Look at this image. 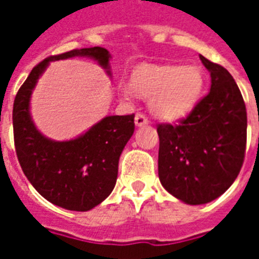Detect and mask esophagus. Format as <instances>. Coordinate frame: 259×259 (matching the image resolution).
I'll return each instance as SVG.
<instances>
[{
  "label": "esophagus",
  "mask_w": 259,
  "mask_h": 259,
  "mask_svg": "<svg viewBox=\"0 0 259 259\" xmlns=\"http://www.w3.org/2000/svg\"><path fill=\"white\" fill-rule=\"evenodd\" d=\"M148 118H146L145 114H142V113H137L136 114V125L137 126H144L148 123Z\"/></svg>",
  "instance_id": "obj_1"
}]
</instances>
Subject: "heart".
Instances as JSON below:
<instances>
[{"mask_svg":"<svg viewBox=\"0 0 259 259\" xmlns=\"http://www.w3.org/2000/svg\"><path fill=\"white\" fill-rule=\"evenodd\" d=\"M204 76L199 67L141 66L134 71L133 87L150 98V110L164 119L185 117L197 105L203 93ZM133 87L122 84L125 97H132Z\"/></svg>","mask_w":259,"mask_h":259,"instance_id":"1","label":"heart"}]
</instances>
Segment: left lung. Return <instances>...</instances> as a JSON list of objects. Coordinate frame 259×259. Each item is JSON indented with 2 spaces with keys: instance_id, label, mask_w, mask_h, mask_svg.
I'll return each instance as SVG.
<instances>
[{
  "instance_id": "left-lung-1",
  "label": "left lung",
  "mask_w": 259,
  "mask_h": 259,
  "mask_svg": "<svg viewBox=\"0 0 259 259\" xmlns=\"http://www.w3.org/2000/svg\"><path fill=\"white\" fill-rule=\"evenodd\" d=\"M211 90L177 125L160 123L158 177L187 204H205L231 187L245 160L247 114L229 71L200 55Z\"/></svg>"
}]
</instances>
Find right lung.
<instances>
[{
	"mask_svg": "<svg viewBox=\"0 0 259 259\" xmlns=\"http://www.w3.org/2000/svg\"><path fill=\"white\" fill-rule=\"evenodd\" d=\"M76 56L97 60L110 75L111 56L102 47L72 50L38 63L14 99V146L22 172L44 199L71 211H89L114 189L119 156L134 133V114L105 117L70 141L42 136L29 113L32 91L51 62Z\"/></svg>",
	"mask_w": 259,
	"mask_h": 259,
	"instance_id": "obj_1",
	"label": "right lung"
}]
</instances>
